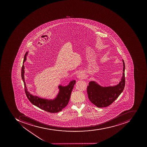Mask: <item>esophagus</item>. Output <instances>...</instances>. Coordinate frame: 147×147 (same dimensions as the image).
Returning a JSON list of instances; mask_svg holds the SVG:
<instances>
[{
    "label": "esophagus",
    "mask_w": 147,
    "mask_h": 147,
    "mask_svg": "<svg viewBox=\"0 0 147 147\" xmlns=\"http://www.w3.org/2000/svg\"><path fill=\"white\" fill-rule=\"evenodd\" d=\"M84 74H83L82 73H81V72H80V73H78L77 75V77L78 78H79V79H82V78H83L84 77Z\"/></svg>",
    "instance_id": "esophagus-1"
}]
</instances>
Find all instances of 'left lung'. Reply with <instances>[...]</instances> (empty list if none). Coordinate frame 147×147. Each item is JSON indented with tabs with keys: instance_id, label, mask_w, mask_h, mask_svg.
<instances>
[{
	"instance_id": "obj_1",
	"label": "left lung",
	"mask_w": 147,
	"mask_h": 147,
	"mask_svg": "<svg viewBox=\"0 0 147 147\" xmlns=\"http://www.w3.org/2000/svg\"><path fill=\"white\" fill-rule=\"evenodd\" d=\"M123 61V73L118 84L113 86L102 87L95 81H90L87 91L89 100L98 107L109 106L117 99L124 90L125 86V64Z\"/></svg>"
}]
</instances>
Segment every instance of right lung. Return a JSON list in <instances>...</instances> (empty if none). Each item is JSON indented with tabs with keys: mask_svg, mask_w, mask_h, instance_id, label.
Listing matches in <instances>:
<instances>
[{
	"mask_svg": "<svg viewBox=\"0 0 147 147\" xmlns=\"http://www.w3.org/2000/svg\"><path fill=\"white\" fill-rule=\"evenodd\" d=\"M27 53L25 55L23 63H24L26 60ZM24 69L25 67L23 64L21 71L22 78L24 82L25 87L24 89L26 97L31 103L41 109L50 113H58L67 106L70 100L71 93L73 90L74 84L76 83V80L71 81L69 83V84L66 86H58L59 91L57 96L54 99H47L42 98L37 96H33L27 90L24 78Z\"/></svg>",
	"mask_w": 147,
	"mask_h": 147,
	"instance_id": "right-lung-1",
	"label": "right lung"
}]
</instances>
